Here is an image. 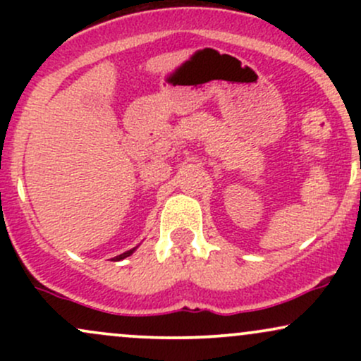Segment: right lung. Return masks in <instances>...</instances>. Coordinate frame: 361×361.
Listing matches in <instances>:
<instances>
[{"instance_id": "obj_1", "label": "right lung", "mask_w": 361, "mask_h": 361, "mask_svg": "<svg viewBox=\"0 0 361 361\" xmlns=\"http://www.w3.org/2000/svg\"><path fill=\"white\" fill-rule=\"evenodd\" d=\"M135 251V247H132V250H128V251H123L122 255H118V256H115L114 258V261H120V259H123V258H127V256H130L132 252Z\"/></svg>"}]
</instances>
